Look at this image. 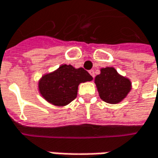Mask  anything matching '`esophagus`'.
I'll return each instance as SVG.
<instances>
[{
  "label": "esophagus",
  "mask_w": 158,
  "mask_h": 158,
  "mask_svg": "<svg viewBox=\"0 0 158 158\" xmlns=\"http://www.w3.org/2000/svg\"><path fill=\"white\" fill-rule=\"evenodd\" d=\"M89 73H90V75L92 76L93 78H94V70H90Z\"/></svg>",
  "instance_id": "obj_1"
}]
</instances>
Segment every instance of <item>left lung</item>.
Here are the masks:
<instances>
[{
  "instance_id": "8db88e82",
  "label": "left lung",
  "mask_w": 158,
  "mask_h": 158,
  "mask_svg": "<svg viewBox=\"0 0 158 158\" xmlns=\"http://www.w3.org/2000/svg\"><path fill=\"white\" fill-rule=\"evenodd\" d=\"M100 98L105 102L116 104L122 102L132 89L130 79L120 75L113 67L102 68L94 78Z\"/></svg>"
}]
</instances>
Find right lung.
Instances as JSON below:
<instances>
[{"label": "right lung", "instance_id": "add662e5", "mask_svg": "<svg viewBox=\"0 0 158 158\" xmlns=\"http://www.w3.org/2000/svg\"><path fill=\"white\" fill-rule=\"evenodd\" d=\"M92 79V76L83 68L76 69L71 64H62L56 71L40 78L39 92L53 105L65 106L77 97L79 84Z\"/></svg>", "mask_w": 158, "mask_h": 158}]
</instances>
